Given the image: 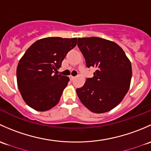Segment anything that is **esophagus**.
I'll list each match as a JSON object with an SVG mask.
<instances>
[{
    "label": "esophagus",
    "mask_w": 151,
    "mask_h": 151,
    "mask_svg": "<svg viewBox=\"0 0 151 151\" xmlns=\"http://www.w3.org/2000/svg\"><path fill=\"white\" fill-rule=\"evenodd\" d=\"M75 76H70V80L71 81H73L74 80V79H75Z\"/></svg>",
    "instance_id": "34e87169"
}]
</instances>
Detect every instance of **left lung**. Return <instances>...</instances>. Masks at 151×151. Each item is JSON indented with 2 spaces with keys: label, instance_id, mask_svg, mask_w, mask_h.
I'll return each instance as SVG.
<instances>
[{
  "label": "left lung",
  "instance_id": "obj_1",
  "mask_svg": "<svg viewBox=\"0 0 151 151\" xmlns=\"http://www.w3.org/2000/svg\"><path fill=\"white\" fill-rule=\"evenodd\" d=\"M78 46L87 68H96L94 76L76 89L78 97L93 113L110 111L122 102L129 88L131 63L117 43L104 38H78Z\"/></svg>",
  "mask_w": 151,
  "mask_h": 151
}]
</instances>
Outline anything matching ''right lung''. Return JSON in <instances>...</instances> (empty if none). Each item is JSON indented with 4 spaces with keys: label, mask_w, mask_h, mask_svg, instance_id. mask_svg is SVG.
<instances>
[{
    "label": "right lung",
    "mask_w": 151,
    "mask_h": 151,
    "mask_svg": "<svg viewBox=\"0 0 151 151\" xmlns=\"http://www.w3.org/2000/svg\"><path fill=\"white\" fill-rule=\"evenodd\" d=\"M76 44L77 38H42L32 43L20 59L17 86L24 101L32 109L46 111L58 103L70 78L54 72Z\"/></svg>",
    "instance_id": "obj_1"
}]
</instances>
